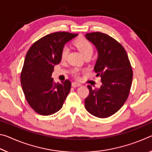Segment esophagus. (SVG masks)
Returning <instances> with one entry per match:
<instances>
[{
  "instance_id": "obj_1",
  "label": "esophagus",
  "mask_w": 152,
  "mask_h": 152,
  "mask_svg": "<svg viewBox=\"0 0 152 152\" xmlns=\"http://www.w3.org/2000/svg\"><path fill=\"white\" fill-rule=\"evenodd\" d=\"M82 84L80 83H79V82H73L72 83V86L73 87H78V86H80Z\"/></svg>"
}]
</instances>
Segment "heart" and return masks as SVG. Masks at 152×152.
<instances>
[{
  "mask_svg": "<svg viewBox=\"0 0 152 152\" xmlns=\"http://www.w3.org/2000/svg\"><path fill=\"white\" fill-rule=\"evenodd\" d=\"M74 45L78 49L79 51L83 54L84 57L86 56H91L93 53V45L92 43L85 38L81 37L74 41ZM69 52V48L68 46L64 45L61 49V59L62 60H66L67 56H68ZM72 74L75 76H78L79 75V70L78 69H74L72 70Z\"/></svg>",
  "mask_w": 152,
  "mask_h": 152,
  "instance_id": "b5f03b06",
  "label": "heart"
}]
</instances>
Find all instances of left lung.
Segmentation results:
<instances>
[{"instance_id":"1","label":"left lung","mask_w":152,"mask_h":152,"mask_svg":"<svg viewBox=\"0 0 152 152\" xmlns=\"http://www.w3.org/2000/svg\"><path fill=\"white\" fill-rule=\"evenodd\" d=\"M99 53L94 70L101 77L100 88L92 89L84 101L87 111L99 118L110 117L123 107L129 94L133 70L123 45L110 36L101 32L85 34Z\"/></svg>"}]
</instances>
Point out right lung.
Returning a JSON list of instances; mask_svg holds the SVG:
<instances>
[{
    "label": "right lung",
    "instance_id": "obj_1",
    "mask_svg": "<svg viewBox=\"0 0 152 152\" xmlns=\"http://www.w3.org/2000/svg\"><path fill=\"white\" fill-rule=\"evenodd\" d=\"M77 35L65 31L50 33L35 42L27 51L20 83L27 102L38 114L50 115L58 112L70 92L69 80L55 83L51 74L54 66L61 61V49Z\"/></svg>",
    "mask_w": 152,
    "mask_h": 152
}]
</instances>
